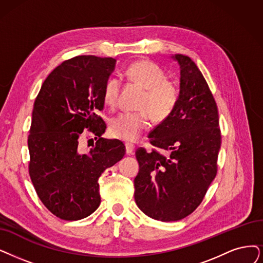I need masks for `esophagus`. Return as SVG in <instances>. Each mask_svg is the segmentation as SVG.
<instances>
[{
	"mask_svg": "<svg viewBox=\"0 0 263 263\" xmlns=\"http://www.w3.org/2000/svg\"><path fill=\"white\" fill-rule=\"evenodd\" d=\"M125 148H126V153L127 154H133V152L135 151V145L132 143H125Z\"/></svg>",
	"mask_w": 263,
	"mask_h": 263,
	"instance_id": "34e87169",
	"label": "esophagus"
}]
</instances>
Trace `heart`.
Returning <instances> with one entry per match:
<instances>
[{
    "label": "heart",
    "mask_w": 263,
    "mask_h": 263,
    "mask_svg": "<svg viewBox=\"0 0 263 263\" xmlns=\"http://www.w3.org/2000/svg\"><path fill=\"white\" fill-rule=\"evenodd\" d=\"M128 78L145 89L139 104L140 111L125 112L110 122L112 137L124 141H136L149 128L151 119L157 122L166 120L174 112L180 97L176 84L167 80L166 72L150 60H137L126 70ZM121 89L119 78H110L103 87V100L109 107L118 104Z\"/></svg>",
    "instance_id": "1"
}]
</instances>
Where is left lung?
<instances>
[{"label":"left lung","mask_w":263,"mask_h":263,"mask_svg":"<svg viewBox=\"0 0 263 263\" xmlns=\"http://www.w3.org/2000/svg\"><path fill=\"white\" fill-rule=\"evenodd\" d=\"M180 65V97L174 112L149 134L150 143L168 152L138 148L135 201L159 221H178L202 203L218 171L221 145L217 103L195 62L173 56Z\"/></svg>","instance_id":"obj_1"}]
</instances>
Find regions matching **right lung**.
<instances>
[{
	"instance_id": "obj_1",
	"label": "right lung",
	"mask_w": 263,
	"mask_h": 263,
	"mask_svg": "<svg viewBox=\"0 0 263 263\" xmlns=\"http://www.w3.org/2000/svg\"><path fill=\"white\" fill-rule=\"evenodd\" d=\"M115 62L91 55L68 59L50 72L35 98L29 174L41 202L62 220H80L96 211L99 177L125 155L122 141L101 138L107 125L97 114Z\"/></svg>"
}]
</instances>
